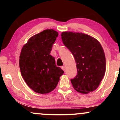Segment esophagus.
I'll use <instances>...</instances> for the list:
<instances>
[{
	"instance_id": "esophagus-1",
	"label": "esophagus",
	"mask_w": 120,
	"mask_h": 120,
	"mask_svg": "<svg viewBox=\"0 0 120 120\" xmlns=\"http://www.w3.org/2000/svg\"><path fill=\"white\" fill-rule=\"evenodd\" d=\"M61 68H62V69L63 70V71H65V70H66V67H65V66H63V67H61Z\"/></svg>"
}]
</instances>
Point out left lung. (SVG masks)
<instances>
[{
	"instance_id": "1",
	"label": "left lung",
	"mask_w": 120,
	"mask_h": 120,
	"mask_svg": "<svg viewBox=\"0 0 120 120\" xmlns=\"http://www.w3.org/2000/svg\"><path fill=\"white\" fill-rule=\"evenodd\" d=\"M64 45L75 59L77 75L71 79L77 91L88 94L95 90L104 76L105 56L100 42L94 37L81 33H61Z\"/></svg>"
}]
</instances>
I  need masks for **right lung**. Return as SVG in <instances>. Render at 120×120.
Segmentation results:
<instances>
[{"mask_svg":"<svg viewBox=\"0 0 120 120\" xmlns=\"http://www.w3.org/2000/svg\"><path fill=\"white\" fill-rule=\"evenodd\" d=\"M59 34L53 29L45 30L29 38L21 51L19 65L26 83L34 91L44 94L51 92L64 71L56 67L50 55Z\"/></svg>","mask_w":120,"mask_h":120,"instance_id":"obj_1","label":"right lung"}]
</instances>
